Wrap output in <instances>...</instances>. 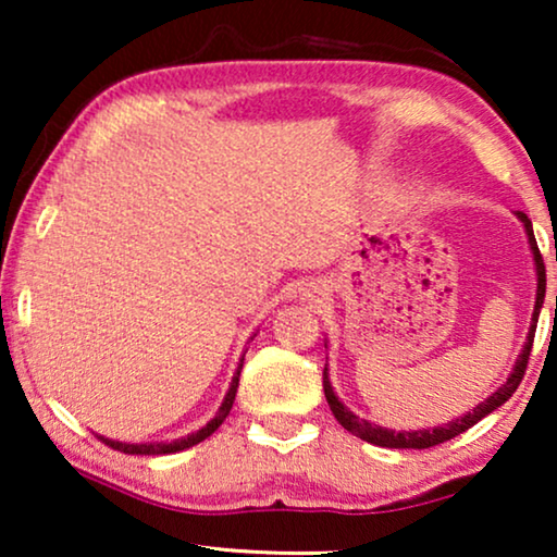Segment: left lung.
<instances>
[{
    "label": "left lung",
    "instance_id": "left-lung-1",
    "mask_svg": "<svg viewBox=\"0 0 557 557\" xmlns=\"http://www.w3.org/2000/svg\"><path fill=\"white\" fill-rule=\"evenodd\" d=\"M517 218L522 220L524 233H528V240H530V248H532V258H535L537 296H535V311H532V324H530L528 342H524L522 352H520V357H517L515 370H512V375L507 377V383L497 387V391H494L484 403H479L474 410H469V413L456 418V421H448L444 425H436V429H423V431H391V429H383V425L364 421V418H360V416H355L352 410H349L345 403H342L337 395H334V387L330 383V372H326V368H324V395H326V403H330L332 413L339 421L342 429H347L349 433H352V436H360L362 441H368V444H375V446H383V448H431V446L444 444V441L456 438L463 431H469L471 425L479 423L484 416H490L492 410H497L502 403H507L509 398H512L517 385L522 383L524 370H528V360H530V352H532V339H535V330H537V317H540V309H543V301H545V263H543V256H540L535 233H532V223H530V218L524 215V212H517Z\"/></svg>",
    "mask_w": 557,
    "mask_h": 557
}]
</instances>
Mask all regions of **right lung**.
<instances>
[{
  "instance_id": "1",
  "label": "right lung",
  "mask_w": 557,
  "mask_h": 557,
  "mask_svg": "<svg viewBox=\"0 0 557 557\" xmlns=\"http://www.w3.org/2000/svg\"><path fill=\"white\" fill-rule=\"evenodd\" d=\"M243 357H246V355H243ZM240 370H243V360H240V364H238V370H235V375H233V383H231V391H227L225 400H223V406L218 408L215 418H212V421H210L208 425H202L200 431L189 433V436H185V438L170 441V444H121V441H113V438H103V436H98V438H101L106 446H111L113 451L136 454V456H162V454H177V451H185V448L195 446V444H200V441H205V438H208V436H212V433H215V431L220 429V425H223V421H225L227 413H231V408H233L235 393H238V380H240Z\"/></svg>"
}]
</instances>
